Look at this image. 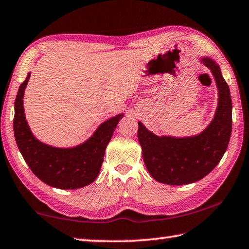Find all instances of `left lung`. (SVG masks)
Masks as SVG:
<instances>
[{
    "label": "left lung",
    "instance_id": "left-lung-1",
    "mask_svg": "<svg viewBox=\"0 0 249 249\" xmlns=\"http://www.w3.org/2000/svg\"><path fill=\"white\" fill-rule=\"evenodd\" d=\"M202 61L212 71L218 89V105L212 123L195 137H158L138 123V141L147 170L161 183L181 185L196 182L220 162L231 133V100L229 86L218 66L209 58Z\"/></svg>",
    "mask_w": 249,
    "mask_h": 249
}]
</instances>
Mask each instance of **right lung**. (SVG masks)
Instances as JSON below:
<instances>
[{
	"label": "right lung",
	"instance_id": "right-lung-1",
	"mask_svg": "<svg viewBox=\"0 0 249 249\" xmlns=\"http://www.w3.org/2000/svg\"><path fill=\"white\" fill-rule=\"evenodd\" d=\"M31 73L20 84L15 99L14 135L16 144L34 175L50 187L78 189L90 184L98 177L105 148L123 114L112 117L96 129L84 144L70 149L54 148L37 141L25 120L24 91Z\"/></svg>",
	"mask_w": 249,
	"mask_h": 249
}]
</instances>
